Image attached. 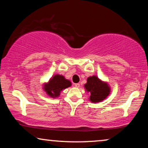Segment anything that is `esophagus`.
<instances>
[{"instance_id": "esophagus-1", "label": "esophagus", "mask_w": 148, "mask_h": 148, "mask_svg": "<svg viewBox=\"0 0 148 148\" xmlns=\"http://www.w3.org/2000/svg\"><path fill=\"white\" fill-rule=\"evenodd\" d=\"M75 87H76V88H79L80 87V84H75Z\"/></svg>"}]
</instances>
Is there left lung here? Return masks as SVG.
I'll use <instances>...</instances> for the list:
<instances>
[{
	"label": "left lung",
	"mask_w": 148,
	"mask_h": 148,
	"mask_svg": "<svg viewBox=\"0 0 148 148\" xmlns=\"http://www.w3.org/2000/svg\"><path fill=\"white\" fill-rule=\"evenodd\" d=\"M84 87L87 92L90 93V100L94 103L104 100L110 92L108 84L94 75L89 77Z\"/></svg>",
	"instance_id": "8db88e82"
}]
</instances>
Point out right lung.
<instances>
[{
    "label": "right lung",
    "mask_w": 148,
    "mask_h": 148,
    "mask_svg": "<svg viewBox=\"0 0 148 148\" xmlns=\"http://www.w3.org/2000/svg\"><path fill=\"white\" fill-rule=\"evenodd\" d=\"M71 86L69 80L66 79L64 76L55 75L50 79L47 84H44V90L48 96L52 98H57L60 92Z\"/></svg>",
    "instance_id": "1"
}]
</instances>
